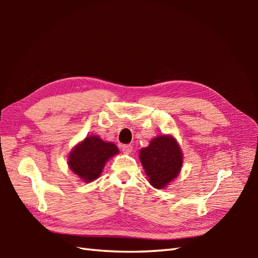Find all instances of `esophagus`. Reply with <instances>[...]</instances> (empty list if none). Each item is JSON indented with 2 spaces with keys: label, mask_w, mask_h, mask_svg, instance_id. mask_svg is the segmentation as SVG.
Returning a JSON list of instances; mask_svg holds the SVG:
<instances>
[{
  "label": "esophagus",
  "mask_w": 258,
  "mask_h": 258,
  "mask_svg": "<svg viewBox=\"0 0 258 258\" xmlns=\"http://www.w3.org/2000/svg\"><path fill=\"white\" fill-rule=\"evenodd\" d=\"M120 149H122L123 153H125V154H130V153L133 151V146L131 144H124L120 146Z\"/></svg>",
  "instance_id": "esophagus-1"
}]
</instances>
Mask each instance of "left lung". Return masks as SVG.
<instances>
[{
    "label": "left lung",
    "mask_w": 258,
    "mask_h": 258,
    "mask_svg": "<svg viewBox=\"0 0 258 258\" xmlns=\"http://www.w3.org/2000/svg\"><path fill=\"white\" fill-rule=\"evenodd\" d=\"M140 160L151 185L163 188L178 175L183 155L175 139L163 135L152 140L149 146L141 150Z\"/></svg>",
    "instance_id": "1"
}]
</instances>
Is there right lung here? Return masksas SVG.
Returning a JSON list of instances; mask_svg holds the SVG:
<instances>
[{
	"label": "right lung",
	"instance_id": "1",
	"mask_svg": "<svg viewBox=\"0 0 258 258\" xmlns=\"http://www.w3.org/2000/svg\"><path fill=\"white\" fill-rule=\"evenodd\" d=\"M117 153L115 144L106 143L97 136H89L71 152L69 165L84 182H92L100 176L108 158Z\"/></svg>",
	"mask_w": 258,
	"mask_h": 258
}]
</instances>
